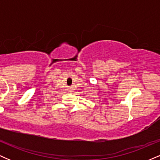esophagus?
<instances>
[{
  "label": "esophagus",
  "mask_w": 160,
  "mask_h": 160,
  "mask_svg": "<svg viewBox=\"0 0 160 160\" xmlns=\"http://www.w3.org/2000/svg\"><path fill=\"white\" fill-rule=\"evenodd\" d=\"M68 92H73V91L72 90H69Z\"/></svg>",
  "instance_id": "34e87169"
}]
</instances>
